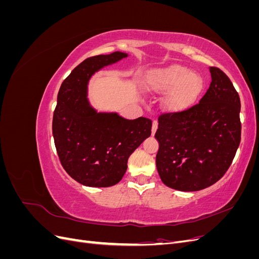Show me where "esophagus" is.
<instances>
[{"mask_svg": "<svg viewBox=\"0 0 259 259\" xmlns=\"http://www.w3.org/2000/svg\"><path fill=\"white\" fill-rule=\"evenodd\" d=\"M156 130H158V122H156V121H154V122H153V124H152V130H151V133H152V135H154V134H155V132H156Z\"/></svg>", "mask_w": 259, "mask_h": 259, "instance_id": "obj_1", "label": "esophagus"}]
</instances>
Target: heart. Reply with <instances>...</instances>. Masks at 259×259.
<instances>
[{
    "instance_id": "b5f03b06",
    "label": "heart",
    "mask_w": 259,
    "mask_h": 259,
    "mask_svg": "<svg viewBox=\"0 0 259 259\" xmlns=\"http://www.w3.org/2000/svg\"><path fill=\"white\" fill-rule=\"evenodd\" d=\"M149 88L155 92L167 91L163 104L171 112L183 111L189 108L198 98L203 89L202 77L189 69L171 65L154 70L149 75Z\"/></svg>"
}]
</instances>
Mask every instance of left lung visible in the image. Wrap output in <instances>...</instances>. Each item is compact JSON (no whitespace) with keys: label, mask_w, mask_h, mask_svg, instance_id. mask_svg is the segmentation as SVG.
I'll return each instance as SVG.
<instances>
[{"label":"left lung","mask_w":259,"mask_h":259,"mask_svg":"<svg viewBox=\"0 0 259 259\" xmlns=\"http://www.w3.org/2000/svg\"><path fill=\"white\" fill-rule=\"evenodd\" d=\"M211 82L199 104L159 116L156 168L164 185L199 191L221 179L241 142V101L232 82L210 67Z\"/></svg>","instance_id":"obj_1"}]
</instances>
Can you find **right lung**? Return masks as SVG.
I'll use <instances>...</instances> for the list:
<instances>
[{
  "mask_svg": "<svg viewBox=\"0 0 259 259\" xmlns=\"http://www.w3.org/2000/svg\"><path fill=\"white\" fill-rule=\"evenodd\" d=\"M127 54L114 52L86 58L62 82L53 115V136L62 167L77 183L89 187L117 184L127 160L151 135L152 121L126 120L117 113H97L91 107V76Z\"/></svg>",
  "mask_w": 259,
  "mask_h": 259,
  "instance_id": "obj_1",
  "label": "right lung"
}]
</instances>
